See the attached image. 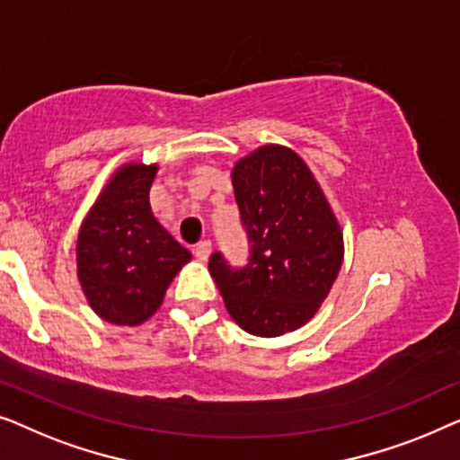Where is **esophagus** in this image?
Instances as JSON below:
<instances>
[{"label": "esophagus", "mask_w": 460, "mask_h": 460, "mask_svg": "<svg viewBox=\"0 0 460 460\" xmlns=\"http://www.w3.org/2000/svg\"><path fill=\"white\" fill-rule=\"evenodd\" d=\"M212 254V243L210 242H199L196 245V256L199 258V261H208Z\"/></svg>", "instance_id": "34e87169"}]
</instances>
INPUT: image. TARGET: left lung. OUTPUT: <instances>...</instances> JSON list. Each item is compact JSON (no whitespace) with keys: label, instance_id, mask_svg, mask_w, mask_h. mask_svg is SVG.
<instances>
[{"label":"left lung","instance_id":"left-lung-1","mask_svg":"<svg viewBox=\"0 0 460 460\" xmlns=\"http://www.w3.org/2000/svg\"><path fill=\"white\" fill-rule=\"evenodd\" d=\"M233 193L250 258L231 269L221 252L208 269L233 321L258 338L296 332L321 308L344 261V235L306 163L286 146L237 160Z\"/></svg>","mask_w":460,"mask_h":460}]
</instances>
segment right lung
I'll list each match as a JSON object with an SVG mask.
<instances>
[{"mask_svg": "<svg viewBox=\"0 0 460 460\" xmlns=\"http://www.w3.org/2000/svg\"><path fill=\"white\" fill-rule=\"evenodd\" d=\"M156 164H122L79 229L76 277L89 306L112 325H141L160 308L187 252L150 208Z\"/></svg>", "mask_w": 460, "mask_h": 460, "instance_id": "1", "label": "right lung"}]
</instances>
